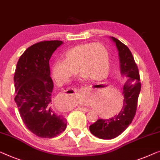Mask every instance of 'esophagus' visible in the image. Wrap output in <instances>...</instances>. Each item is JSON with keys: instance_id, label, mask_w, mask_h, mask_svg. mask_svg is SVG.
Here are the masks:
<instances>
[{"instance_id": "obj_1", "label": "esophagus", "mask_w": 160, "mask_h": 160, "mask_svg": "<svg viewBox=\"0 0 160 160\" xmlns=\"http://www.w3.org/2000/svg\"><path fill=\"white\" fill-rule=\"evenodd\" d=\"M78 109H79V110H82V111H84V112H88V111H89V109L86 108L80 107V108H78Z\"/></svg>"}]
</instances>
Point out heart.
I'll return each instance as SVG.
<instances>
[{"instance_id": "obj_1", "label": "heart", "mask_w": 160, "mask_h": 160, "mask_svg": "<svg viewBox=\"0 0 160 160\" xmlns=\"http://www.w3.org/2000/svg\"><path fill=\"white\" fill-rule=\"evenodd\" d=\"M110 67L108 50L101 43H86L76 46L63 55V61H57L52 64V77L58 85L69 82L78 70L90 80L97 81L108 74ZM115 102L110 101L108 108H113Z\"/></svg>"}]
</instances>
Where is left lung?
<instances>
[{
  "label": "left lung",
  "instance_id": "1",
  "mask_svg": "<svg viewBox=\"0 0 160 160\" xmlns=\"http://www.w3.org/2000/svg\"><path fill=\"white\" fill-rule=\"evenodd\" d=\"M112 40L118 50L121 73L129 77V80L123 86V105L118 114L109 119H98L89 126L90 132L102 139H112L117 137L131 123L137 110L142 87L138 66L131 50L118 39L112 37Z\"/></svg>",
  "mask_w": 160,
  "mask_h": 160
}]
</instances>
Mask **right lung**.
Here are the masks:
<instances>
[{"label":"right lung","mask_w":160,"mask_h":160,"mask_svg":"<svg viewBox=\"0 0 160 160\" xmlns=\"http://www.w3.org/2000/svg\"><path fill=\"white\" fill-rule=\"evenodd\" d=\"M63 42L42 41L25 50L14 74L15 102L29 130L41 138H54L66 128L67 120L51 107L53 83L49 60Z\"/></svg>","instance_id":"add662e5"}]
</instances>
